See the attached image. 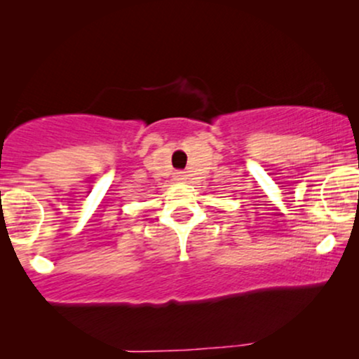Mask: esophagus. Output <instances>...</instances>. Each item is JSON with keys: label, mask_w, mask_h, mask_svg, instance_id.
I'll return each instance as SVG.
<instances>
[{"label": "esophagus", "mask_w": 359, "mask_h": 359, "mask_svg": "<svg viewBox=\"0 0 359 359\" xmlns=\"http://www.w3.org/2000/svg\"><path fill=\"white\" fill-rule=\"evenodd\" d=\"M185 179H187L185 172H175V180H179V182H184Z\"/></svg>", "instance_id": "esophagus-1"}]
</instances>
